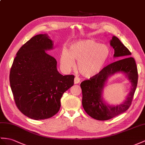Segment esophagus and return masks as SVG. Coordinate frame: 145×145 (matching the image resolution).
<instances>
[{
	"instance_id": "esophagus-1",
	"label": "esophagus",
	"mask_w": 145,
	"mask_h": 145,
	"mask_svg": "<svg viewBox=\"0 0 145 145\" xmlns=\"http://www.w3.org/2000/svg\"><path fill=\"white\" fill-rule=\"evenodd\" d=\"M80 82V78H78V76H76L74 79V83L75 84H78Z\"/></svg>"
}]
</instances>
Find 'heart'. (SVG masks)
<instances>
[{"label":"heart","mask_w":145,"mask_h":145,"mask_svg":"<svg viewBox=\"0 0 145 145\" xmlns=\"http://www.w3.org/2000/svg\"><path fill=\"white\" fill-rule=\"evenodd\" d=\"M109 56L110 49L105 44L94 40H84L72 44L69 51L63 49L60 61L63 69L70 70L75 67V59L81 75L91 78L101 72Z\"/></svg>","instance_id":"b5f03b06"}]
</instances>
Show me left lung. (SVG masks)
Instances as JSON below:
<instances>
[{
  "label": "left lung",
  "mask_w": 145,
  "mask_h": 145,
  "mask_svg": "<svg viewBox=\"0 0 145 145\" xmlns=\"http://www.w3.org/2000/svg\"><path fill=\"white\" fill-rule=\"evenodd\" d=\"M114 50V57L123 58L111 63L97 75L80 84L82 90V105L86 113L95 120L105 121L124 113L131 106L138 83V70L131 53L116 37L110 40ZM117 72H124L131 82L132 88L126 101L120 105L109 106L103 100L102 92L108 78Z\"/></svg>",
  "instance_id": "1"
}]
</instances>
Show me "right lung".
Masks as SVG:
<instances>
[{"label": "right lung", "mask_w": 145, "mask_h": 145, "mask_svg": "<svg viewBox=\"0 0 145 145\" xmlns=\"http://www.w3.org/2000/svg\"><path fill=\"white\" fill-rule=\"evenodd\" d=\"M53 46L46 34L33 37L18 50L10 70V87L18 108L35 120L56 114L63 94L74 84L75 76L59 73L56 60L46 52Z\"/></svg>", "instance_id": "obj_1"}]
</instances>
